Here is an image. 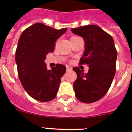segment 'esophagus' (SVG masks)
I'll list each match as a JSON object with an SVG mask.
<instances>
[{
  "mask_svg": "<svg viewBox=\"0 0 132 132\" xmlns=\"http://www.w3.org/2000/svg\"><path fill=\"white\" fill-rule=\"evenodd\" d=\"M66 70H72V67H70V66H66Z\"/></svg>",
  "mask_w": 132,
  "mask_h": 132,
  "instance_id": "obj_1",
  "label": "esophagus"
}]
</instances>
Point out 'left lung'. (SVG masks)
<instances>
[{
  "mask_svg": "<svg viewBox=\"0 0 132 132\" xmlns=\"http://www.w3.org/2000/svg\"><path fill=\"white\" fill-rule=\"evenodd\" d=\"M85 41V51L80 64L89 66L88 73L78 67L72 68L77 75L73 83L75 96L86 103L97 101L104 96L116 72L117 51L112 37L94 24L71 29Z\"/></svg>",
  "mask_w": 132,
  "mask_h": 132,
  "instance_id": "obj_1",
  "label": "left lung"
}]
</instances>
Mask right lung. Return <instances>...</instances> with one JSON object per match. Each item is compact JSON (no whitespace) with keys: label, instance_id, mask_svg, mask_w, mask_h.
<instances>
[{"label":"right lung","instance_id":"1","mask_svg":"<svg viewBox=\"0 0 132 132\" xmlns=\"http://www.w3.org/2000/svg\"><path fill=\"white\" fill-rule=\"evenodd\" d=\"M66 31V28L57 30L36 23L20 37L15 51L18 74L24 89L36 100L46 102L56 96L66 68L57 64L47 70L44 60L48 53L54 51L56 40Z\"/></svg>","mask_w":132,"mask_h":132}]
</instances>
